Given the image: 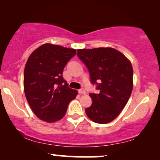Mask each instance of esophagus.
Here are the masks:
<instances>
[{
	"instance_id": "1",
	"label": "esophagus",
	"mask_w": 160,
	"mask_h": 160,
	"mask_svg": "<svg viewBox=\"0 0 160 160\" xmlns=\"http://www.w3.org/2000/svg\"><path fill=\"white\" fill-rule=\"evenodd\" d=\"M78 92L80 94H86V92H85L84 88H81L80 89H78Z\"/></svg>"
}]
</instances>
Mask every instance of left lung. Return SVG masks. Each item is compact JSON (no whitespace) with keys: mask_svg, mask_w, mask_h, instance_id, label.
Masks as SVG:
<instances>
[{"mask_svg":"<svg viewBox=\"0 0 160 160\" xmlns=\"http://www.w3.org/2000/svg\"><path fill=\"white\" fill-rule=\"evenodd\" d=\"M77 55L88 69L91 83L100 91L89 94L92 103L85 112L96 123H109L119 115L132 93L131 62L113 48L78 49Z\"/></svg>","mask_w":160,"mask_h":160,"instance_id":"left-lung-1","label":"left lung"}]
</instances>
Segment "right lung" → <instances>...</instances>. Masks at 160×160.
Listing matches in <instances>:
<instances>
[{
    "label": "right lung",
    "instance_id": "obj_1",
    "mask_svg": "<svg viewBox=\"0 0 160 160\" xmlns=\"http://www.w3.org/2000/svg\"><path fill=\"white\" fill-rule=\"evenodd\" d=\"M76 49L45 43L32 52L24 71V90L30 108L49 123L64 117L78 92L63 79V69L75 56Z\"/></svg>",
    "mask_w": 160,
    "mask_h": 160
}]
</instances>
